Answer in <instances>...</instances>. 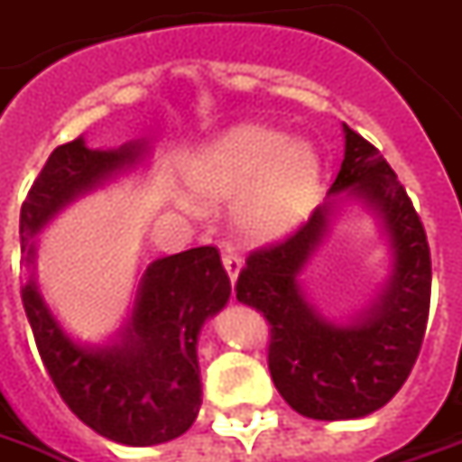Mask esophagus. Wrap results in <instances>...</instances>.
<instances>
[{
	"label": "esophagus",
	"instance_id": "1",
	"mask_svg": "<svg viewBox=\"0 0 462 462\" xmlns=\"http://www.w3.org/2000/svg\"><path fill=\"white\" fill-rule=\"evenodd\" d=\"M222 265H225V271H227V275H230V281L235 283V281H237V275H240V271H243V260L235 255V253H230V250H225V253H222Z\"/></svg>",
	"mask_w": 462,
	"mask_h": 462
}]
</instances>
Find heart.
Returning <instances> with one entry per match:
<instances>
[{"label": "heart", "instance_id": "heart-1", "mask_svg": "<svg viewBox=\"0 0 462 462\" xmlns=\"http://www.w3.org/2000/svg\"><path fill=\"white\" fill-rule=\"evenodd\" d=\"M189 191L202 202L237 193L235 222L250 240H275L293 230L319 191L321 162L310 143L268 125H237L197 152L184 169ZM179 205L194 212L197 202Z\"/></svg>", "mask_w": 462, "mask_h": 462}]
</instances>
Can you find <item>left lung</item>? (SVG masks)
Returning <instances> with one entry per match:
<instances>
[{"label": "left lung", "mask_w": 462, "mask_h": 462, "mask_svg": "<svg viewBox=\"0 0 462 462\" xmlns=\"http://www.w3.org/2000/svg\"><path fill=\"white\" fill-rule=\"evenodd\" d=\"M366 206L383 225L393 271L383 291L351 322H331L300 285V273L344 204ZM425 227L392 166L344 124V162L328 199L281 243L255 250L237 278V300L271 323L268 366L285 402L310 420L372 415L400 392L415 366L430 313Z\"/></svg>", "instance_id": "1"}]
</instances>
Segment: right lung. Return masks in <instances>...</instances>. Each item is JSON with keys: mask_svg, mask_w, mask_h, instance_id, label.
Wrapping results in <instances>:
<instances>
[{"mask_svg": "<svg viewBox=\"0 0 462 462\" xmlns=\"http://www.w3.org/2000/svg\"><path fill=\"white\" fill-rule=\"evenodd\" d=\"M149 156L146 141L90 149L86 139L50 153L20 212L22 303L60 397L98 435L121 445H159L184 435L202 404L197 338L230 300L217 247L159 257L143 271L128 321L106 344L73 338L34 278V237L88 191L106 187Z\"/></svg>", "mask_w": 462, "mask_h": 462, "instance_id": "add662e5", "label": "right lung"}]
</instances>
